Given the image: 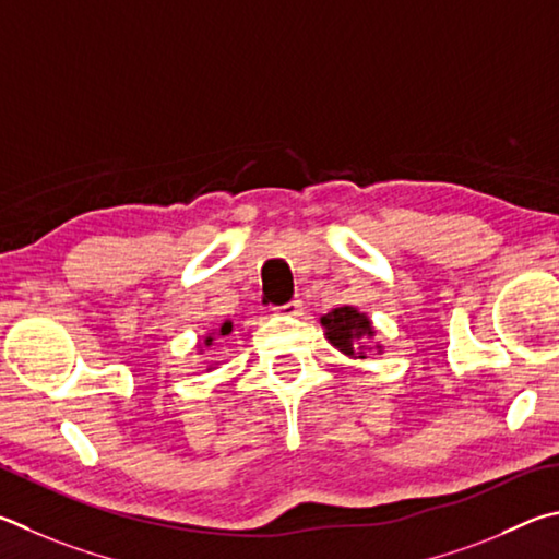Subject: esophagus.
<instances>
[{
  "mask_svg": "<svg viewBox=\"0 0 559 559\" xmlns=\"http://www.w3.org/2000/svg\"><path fill=\"white\" fill-rule=\"evenodd\" d=\"M274 311H277V314L295 317V314H299V311H301V299H292V301H287V305H282V307H277Z\"/></svg>",
  "mask_w": 559,
  "mask_h": 559,
  "instance_id": "esophagus-1",
  "label": "esophagus"
}]
</instances>
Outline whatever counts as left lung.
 I'll list each match as a JSON object with an SVG mask.
<instances>
[{
  "mask_svg": "<svg viewBox=\"0 0 559 559\" xmlns=\"http://www.w3.org/2000/svg\"><path fill=\"white\" fill-rule=\"evenodd\" d=\"M321 326L326 329V338L331 341V346H336L341 354H346L350 358H366V348H358V341L376 334L370 319L366 314H360L356 307L331 309L329 314L321 317Z\"/></svg>",
  "mask_w": 559,
  "mask_h": 559,
  "instance_id": "left-lung-1",
  "label": "left lung"
}]
</instances>
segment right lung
I'll return each mask as SVG.
<instances>
[{
	"mask_svg": "<svg viewBox=\"0 0 559 559\" xmlns=\"http://www.w3.org/2000/svg\"><path fill=\"white\" fill-rule=\"evenodd\" d=\"M230 331H233V321H223V324H221L218 329H213V334H209V336L203 338V346H213L215 338L230 336Z\"/></svg>",
	"mask_w": 559,
	"mask_h": 559,
	"instance_id": "add662e5",
	"label": "right lung"
}]
</instances>
